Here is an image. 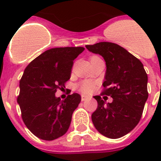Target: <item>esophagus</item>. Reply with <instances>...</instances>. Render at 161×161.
Returning <instances> with one entry per match:
<instances>
[{
  "mask_svg": "<svg viewBox=\"0 0 161 161\" xmlns=\"http://www.w3.org/2000/svg\"><path fill=\"white\" fill-rule=\"evenodd\" d=\"M87 99H89V97H87V96L82 95V98H81V100H82V101H85V100H86Z\"/></svg>",
  "mask_w": 161,
  "mask_h": 161,
  "instance_id": "1",
  "label": "esophagus"
}]
</instances>
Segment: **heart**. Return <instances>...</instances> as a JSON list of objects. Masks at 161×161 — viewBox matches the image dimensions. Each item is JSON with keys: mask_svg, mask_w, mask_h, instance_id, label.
<instances>
[{"mask_svg": "<svg viewBox=\"0 0 161 161\" xmlns=\"http://www.w3.org/2000/svg\"><path fill=\"white\" fill-rule=\"evenodd\" d=\"M76 87H77L79 92H81L82 93L89 94L94 90L96 85L92 81L86 79V80L81 81Z\"/></svg>", "mask_w": 161, "mask_h": 161, "instance_id": "heart-1", "label": "heart"}]
</instances>
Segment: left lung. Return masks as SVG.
<instances>
[{
  "label": "left lung",
  "instance_id": "1",
  "mask_svg": "<svg viewBox=\"0 0 161 161\" xmlns=\"http://www.w3.org/2000/svg\"><path fill=\"white\" fill-rule=\"evenodd\" d=\"M86 47L101 55L107 70L100 96L93 97L97 108L92 114L97 130L110 139H118L132 130L139 122L148 98V77L142 63L122 47L100 42ZM110 95L112 103L106 104L101 96Z\"/></svg>",
  "mask_w": 161,
  "mask_h": 161
}]
</instances>
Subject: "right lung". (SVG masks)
<instances>
[{"label": "right lung", "instance_id": "obj_1", "mask_svg": "<svg viewBox=\"0 0 161 161\" xmlns=\"http://www.w3.org/2000/svg\"><path fill=\"white\" fill-rule=\"evenodd\" d=\"M84 50L82 47L52 48L25 68L17 101L25 126L36 137L50 141L67 132L81 96L73 93L61 100L55 92L64 89L71 78L73 61Z\"/></svg>", "mask_w": 161, "mask_h": 161}]
</instances>
